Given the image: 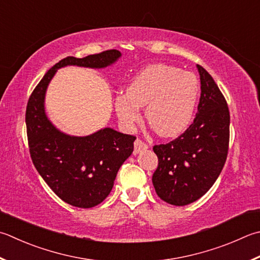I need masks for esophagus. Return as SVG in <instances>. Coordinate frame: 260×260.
Segmentation results:
<instances>
[{
    "mask_svg": "<svg viewBox=\"0 0 260 260\" xmlns=\"http://www.w3.org/2000/svg\"><path fill=\"white\" fill-rule=\"evenodd\" d=\"M147 148H148V145L145 144L143 140L137 139V140L135 141V149H134V154H135V155H137L138 153H140V151L146 150Z\"/></svg>",
    "mask_w": 260,
    "mask_h": 260,
    "instance_id": "1",
    "label": "esophagus"
}]
</instances>
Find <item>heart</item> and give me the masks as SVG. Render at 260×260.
<instances>
[{"label": "heart", "mask_w": 260, "mask_h": 260, "mask_svg": "<svg viewBox=\"0 0 260 260\" xmlns=\"http://www.w3.org/2000/svg\"><path fill=\"white\" fill-rule=\"evenodd\" d=\"M199 96V82L192 72L156 63L131 80L126 92L115 97V111L122 124L131 128L139 120V107L150 128L165 138L180 136L192 120Z\"/></svg>", "instance_id": "obj_1"}]
</instances>
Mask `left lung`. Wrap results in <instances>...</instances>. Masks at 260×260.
<instances>
[{"instance_id":"8db88e82","label":"left lung","mask_w":260,"mask_h":260,"mask_svg":"<svg viewBox=\"0 0 260 260\" xmlns=\"http://www.w3.org/2000/svg\"><path fill=\"white\" fill-rule=\"evenodd\" d=\"M200 76L198 112L193 123L169 144L155 145L158 166L153 184L158 197L174 206L198 200L212 188L228 157L230 112L212 76L197 64Z\"/></svg>"}]
</instances>
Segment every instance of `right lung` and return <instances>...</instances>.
<instances>
[{
  "mask_svg": "<svg viewBox=\"0 0 260 260\" xmlns=\"http://www.w3.org/2000/svg\"><path fill=\"white\" fill-rule=\"evenodd\" d=\"M119 57L121 53L117 50L82 58L68 56L45 73L29 97L26 125L32 163L54 193L75 207H94L110 194L117 171L134 151L136 137L111 128L86 137L63 134L45 113L47 86L60 68L102 69L113 64Z\"/></svg>",
  "mask_w": 260,
  "mask_h": 260,
  "instance_id": "obj_1",
  "label": "right lung"
}]
</instances>
